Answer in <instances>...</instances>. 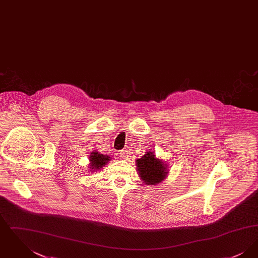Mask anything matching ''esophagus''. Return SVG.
<instances>
[{
  "label": "esophagus",
  "instance_id": "obj_1",
  "mask_svg": "<svg viewBox=\"0 0 258 258\" xmlns=\"http://www.w3.org/2000/svg\"><path fill=\"white\" fill-rule=\"evenodd\" d=\"M119 156H120V158H121V159H123V160H125V159L127 158V151H125V150H123V151H121V152L119 153Z\"/></svg>",
  "mask_w": 258,
  "mask_h": 258
}]
</instances>
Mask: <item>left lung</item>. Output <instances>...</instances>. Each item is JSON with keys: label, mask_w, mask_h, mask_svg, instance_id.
I'll return each instance as SVG.
<instances>
[{"label": "left lung", "mask_w": 258, "mask_h": 258, "mask_svg": "<svg viewBox=\"0 0 258 258\" xmlns=\"http://www.w3.org/2000/svg\"><path fill=\"white\" fill-rule=\"evenodd\" d=\"M135 161L139 177L144 184H160L168 174L167 165L163 160L157 159L154 152L148 151L141 159Z\"/></svg>", "instance_id": "left-lung-1"}]
</instances>
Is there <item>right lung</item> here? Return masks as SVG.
Wrapping results in <instances>:
<instances>
[{"instance_id":"1","label":"right lung","mask_w":258,"mask_h":258,"mask_svg":"<svg viewBox=\"0 0 258 258\" xmlns=\"http://www.w3.org/2000/svg\"><path fill=\"white\" fill-rule=\"evenodd\" d=\"M110 157L106 156V155H102L100 153H98V151L92 152L91 156H90V171L95 172V170H99L100 168H102V166H104L109 160Z\"/></svg>"}]
</instances>
